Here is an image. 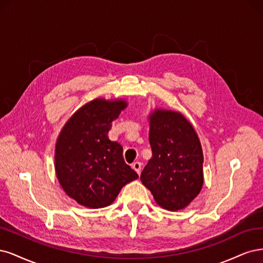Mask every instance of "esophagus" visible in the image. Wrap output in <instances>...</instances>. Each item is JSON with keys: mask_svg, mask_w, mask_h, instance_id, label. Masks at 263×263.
<instances>
[{"mask_svg": "<svg viewBox=\"0 0 263 263\" xmlns=\"http://www.w3.org/2000/svg\"><path fill=\"white\" fill-rule=\"evenodd\" d=\"M132 168L134 169L135 172L138 173V175L140 176L141 175V169H142V164L140 163V162H134L133 164H132Z\"/></svg>", "mask_w": 263, "mask_h": 263, "instance_id": "obj_1", "label": "esophagus"}]
</instances>
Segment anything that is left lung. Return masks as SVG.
<instances>
[{"instance_id":"obj_1","label":"left lung","mask_w":263,"mask_h":263,"mask_svg":"<svg viewBox=\"0 0 263 263\" xmlns=\"http://www.w3.org/2000/svg\"><path fill=\"white\" fill-rule=\"evenodd\" d=\"M149 144L153 157L141 181L160 206L178 211L187 206L203 184V153L192 125L175 111L151 115Z\"/></svg>"}]
</instances>
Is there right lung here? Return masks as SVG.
Listing matches in <instances>:
<instances>
[{
    "instance_id": "right-lung-1",
    "label": "right lung",
    "mask_w": 263,
    "mask_h": 263,
    "mask_svg": "<svg viewBox=\"0 0 263 263\" xmlns=\"http://www.w3.org/2000/svg\"><path fill=\"white\" fill-rule=\"evenodd\" d=\"M124 100L96 99L67 121L55 146V172L66 194L80 204L110 205L124 184L139 176L125 164L123 148L110 141L111 122L125 108Z\"/></svg>"
}]
</instances>
